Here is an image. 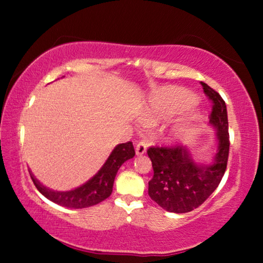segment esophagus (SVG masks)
<instances>
[{"label":"esophagus","mask_w":263,"mask_h":263,"mask_svg":"<svg viewBox=\"0 0 263 263\" xmlns=\"http://www.w3.org/2000/svg\"><path fill=\"white\" fill-rule=\"evenodd\" d=\"M147 151V145L143 141L139 142L138 145L135 147V152H136V156H142V154H145Z\"/></svg>","instance_id":"obj_1"}]
</instances>
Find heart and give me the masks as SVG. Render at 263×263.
I'll list each match as a JSON object with an SVG mask.
<instances>
[{
	"mask_svg": "<svg viewBox=\"0 0 263 263\" xmlns=\"http://www.w3.org/2000/svg\"><path fill=\"white\" fill-rule=\"evenodd\" d=\"M196 103V97L192 93L179 88H166L154 96L152 102L142 116V121L146 124H153L158 121L167 120L174 117L186 107ZM197 117L184 116L171 125L163 134V138L168 143L181 142L190 138L195 129Z\"/></svg>",
	"mask_w": 263,
	"mask_h": 263,
	"instance_id": "obj_1",
	"label": "heart"
}]
</instances>
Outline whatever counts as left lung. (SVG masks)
Here are the masks:
<instances>
[{"label":"left lung","mask_w":263,"mask_h":263,"mask_svg":"<svg viewBox=\"0 0 263 263\" xmlns=\"http://www.w3.org/2000/svg\"><path fill=\"white\" fill-rule=\"evenodd\" d=\"M201 85L213 103L210 123L217 130V152L211 163H196L189 148L183 146L149 147L147 151L154 171L148 182V195L172 213H188L202 204L217 189L228 165L230 135L226 104L217 91L204 82Z\"/></svg>","instance_id":"8db88e82"}]
</instances>
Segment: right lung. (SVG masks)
I'll use <instances>...</instances> for the list:
<instances>
[{
	"mask_svg": "<svg viewBox=\"0 0 263 263\" xmlns=\"http://www.w3.org/2000/svg\"><path fill=\"white\" fill-rule=\"evenodd\" d=\"M134 156L135 149L133 142L128 141L125 143H120L115 147L102 168L91 179H88L85 184L69 190V192H55V190L46 188L34 178L33 175H30L35 188L46 199L63 207L75 208V210L86 208L98 204L111 195L118 168L124 161L132 159Z\"/></svg>",
	"mask_w": 263,
	"mask_h": 263,
	"instance_id": "obj_1",
	"label": "right lung"
}]
</instances>
